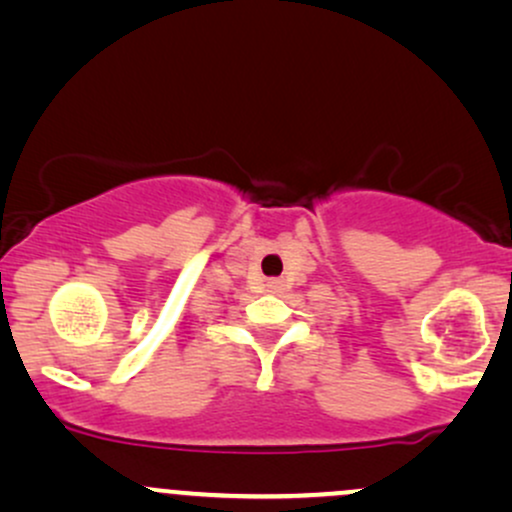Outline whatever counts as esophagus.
Wrapping results in <instances>:
<instances>
[{
	"instance_id": "1",
	"label": "esophagus",
	"mask_w": 512,
	"mask_h": 512,
	"mask_svg": "<svg viewBox=\"0 0 512 512\" xmlns=\"http://www.w3.org/2000/svg\"><path fill=\"white\" fill-rule=\"evenodd\" d=\"M267 289L272 291V293H281V291H284V281H281V279H269L267 281Z\"/></svg>"
}]
</instances>
